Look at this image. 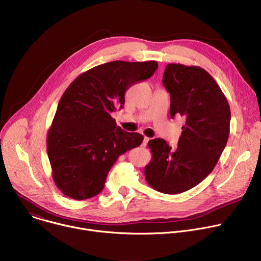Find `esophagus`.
Returning <instances> with one entry per match:
<instances>
[{"label": "esophagus", "instance_id": "1", "mask_svg": "<svg viewBox=\"0 0 261 261\" xmlns=\"http://www.w3.org/2000/svg\"><path fill=\"white\" fill-rule=\"evenodd\" d=\"M148 140H150V138L146 137V136H144V137H143V140H142V144H141V145H142V146H145V145L147 144V141H148Z\"/></svg>", "mask_w": 261, "mask_h": 261}]
</instances>
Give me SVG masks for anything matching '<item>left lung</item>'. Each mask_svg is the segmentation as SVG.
Here are the masks:
<instances>
[{
	"instance_id": "8db88e82",
	"label": "left lung",
	"mask_w": 261,
	"mask_h": 261,
	"mask_svg": "<svg viewBox=\"0 0 261 261\" xmlns=\"http://www.w3.org/2000/svg\"><path fill=\"white\" fill-rule=\"evenodd\" d=\"M162 82L170 94V117H181L185 126L175 148L162 138L148 141L152 160L144 175L155 190L177 194L213 171L227 143L231 115L226 97L200 67L168 64Z\"/></svg>"
}]
</instances>
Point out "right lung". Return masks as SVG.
Returning a JSON list of instances; mask_svg holds the SVG:
<instances>
[{"label": "right lung", "instance_id": "add662e5", "mask_svg": "<svg viewBox=\"0 0 261 261\" xmlns=\"http://www.w3.org/2000/svg\"><path fill=\"white\" fill-rule=\"evenodd\" d=\"M157 68L156 61L109 62L84 72L66 89L46 139L53 178L64 195L96 196L118 158L141 144V134L122 130L110 115L124 107L126 91Z\"/></svg>", "mask_w": 261, "mask_h": 261}]
</instances>
